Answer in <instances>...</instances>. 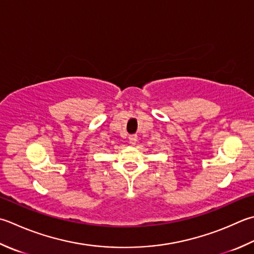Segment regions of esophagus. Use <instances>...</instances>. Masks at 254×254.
Masks as SVG:
<instances>
[{"mask_svg":"<svg viewBox=\"0 0 254 254\" xmlns=\"http://www.w3.org/2000/svg\"><path fill=\"white\" fill-rule=\"evenodd\" d=\"M137 141V135L136 134H132V135L128 136V142H130L131 144H135Z\"/></svg>","mask_w":254,"mask_h":254,"instance_id":"34e87169","label":"esophagus"}]
</instances>
